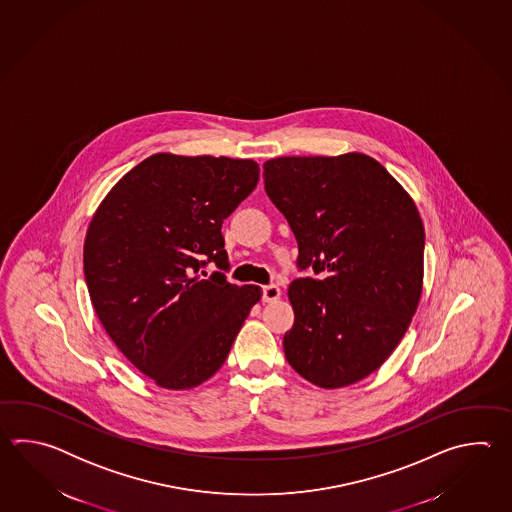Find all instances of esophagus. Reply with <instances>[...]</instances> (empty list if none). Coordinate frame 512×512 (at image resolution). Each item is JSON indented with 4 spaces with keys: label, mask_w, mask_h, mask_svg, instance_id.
I'll return each instance as SVG.
<instances>
[{
    "label": "esophagus",
    "mask_w": 512,
    "mask_h": 512,
    "mask_svg": "<svg viewBox=\"0 0 512 512\" xmlns=\"http://www.w3.org/2000/svg\"><path fill=\"white\" fill-rule=\"evenodd\" d=\"M280 294H282V291H280V287H278V285H274V283H271V285H265V287H263V302L272 304V302H276V300L280 298Z\"/></svg>",
    "instance_id": "esophagus-1"
}]
</instances>
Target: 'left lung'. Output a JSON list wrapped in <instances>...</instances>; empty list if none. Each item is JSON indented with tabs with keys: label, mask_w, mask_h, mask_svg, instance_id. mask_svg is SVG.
Masks as SVG:
<instances>
[{
	"label": "left lung",
	"mask_w": 512,
	"mask_h": 512,
	"mask_svg": "<svg viewBox=\"0 0 512 512\" xmlns=\"http://www.w3.org/2000/svg\"><path fill=\"white\" fill-rule=\"evenodd\" d=\"M265 192L298 241L285 359L305 381L337 390L379 370L399 346L423 293L425 227L414 199L359 152L276 157Z\"/></svg>",
	"instance_id": "left-lung-1"
}]
</instances>
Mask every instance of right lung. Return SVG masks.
Instances as JSON below:
<instances>
[{"instance_id": "right-lung-1", "label": "right lung", "mask_w": 512, "mask_h": 512, "mask_svg": "<svg viewBox=\"0 0 512 512\" xmlns=\"http://www.w3.org/2000/svg\"><path fill=\"white\" fill-rule=\"evenodd\" d=\"M258 179L252 159L155 153L120 177L91 218V304L120 353L161 388L208 381L260 302L258 285L199 274L207 261L227 267L221 225Z\"/></svg>"}]
</instances>
